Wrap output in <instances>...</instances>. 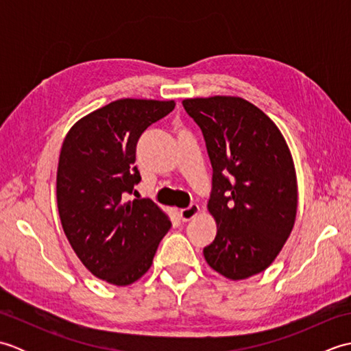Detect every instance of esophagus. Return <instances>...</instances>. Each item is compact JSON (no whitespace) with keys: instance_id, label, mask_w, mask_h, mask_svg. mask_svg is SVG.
I'll return each instance as SVG.
<instances>
[{"instance_id":"esophagus-1","label":"esophagus","mask_w":351,"mask_h":351,"mask_svg":"<svg viewBox=\"0 0 351 351\" xmlns=\"http://www.w3.org/2000/svg\"><path fill=\"white\" fill-rule=\"evenodd\" d=\"M199 211H200L199 205H191L189 208H185V210L180 211V217H181L182 221H190L191 219L196 217V215L199 214Z\"/></svg>"}]
</instances>
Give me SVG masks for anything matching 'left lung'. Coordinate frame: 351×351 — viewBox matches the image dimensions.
Returning a JSON list of instances; mask_svg holds the SVG:
<instances>
[{
    "label": "left lung",
    "instance_id": "obj_1",
    "mask_svg": "<svg viewBox=\"0 0 351 351\" xmlns=\"http://www.w3.org/2000/svg\"><path fill=\"white\" fill-rule=\"evenodd\" d=\"M182 106L202 130L213 166L208 211L217 235L204 256L225 278L247 279L273 263L293 230V156L278 126L249 101L211 96Z\"/></svg>",
    "mask_w": 351,
    "mask_h": 351
}]
</instances>
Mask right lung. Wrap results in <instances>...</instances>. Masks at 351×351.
Wrapping results in <instances>:
<instances>
[{
  "label": "right lung",
  "mask_w": 351,
  "mask_h": 351,
  "mask_svg": "<svg viewBox=\"0 0 351 351\" xmlns=\"http://www.w3.org/2000/svg\"><path fill=\"white\" fill-rule=\"evenodd\" d=\"M173 101L117 99L84 116L66 136L57 206L73 252L96 278L131 285L152 265L171 223L151 199L126 200L141 181L134 166L141 134Z\"/></svg>",
  "instance_id": "obj_1"
}]
</instances>
